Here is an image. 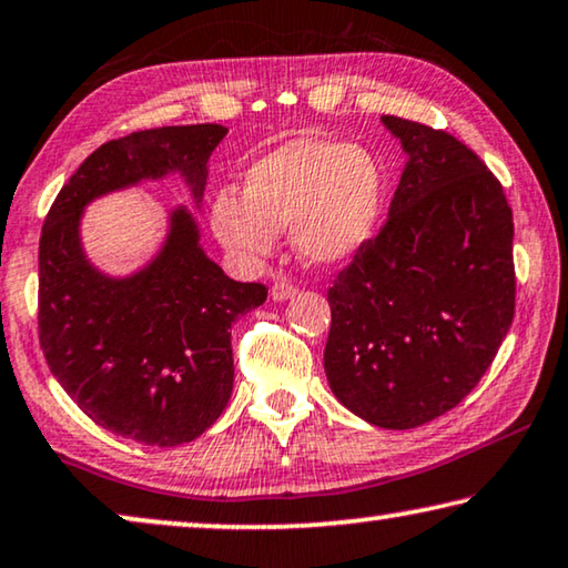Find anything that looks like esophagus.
<instances>
[{
    "mask_svg": "<svg viewBox=\"0 0 568 568\" xmlns=\"http://www.w3.org/2000/svg\"><path fill=\"white\" fill-rule=\"evenodd\" d=\"M294 294H296V286L286 282V278H278V282H274V286H272L274 302H286V300H292Z\"/></svg>",
    "mask_w": 568,
    "mask_h": 568,
    "instance_id": "obj_1",
    "label": "esophagus"
}]
</instances>
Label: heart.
Listing matches in <instances>:
<instances>
[{"label": "heart", "instance_id": "obj_1", "mask_svg": "<svg viewBox=\"0 0 568 568\" xmlns=\"http://www.w3.org/2000/svg\"><path fill=\"white\" fill-rule=\"evenodd\" d=\"M383 211V174L351 142L294 136L251 164L243 197L221 193L211 207L215 239L241 258H264L292 225L304 264L339 266L368 246Z\"/></svg>", "mask_w": 568, "mask_h": 568}]
</instances>
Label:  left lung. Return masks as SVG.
<instances>
[{
    "mask_svg": "<svg viewBox=\"0 0 568 568\" xmlns=\"http://www.w3.org/2000/svg\"><path fill=\"white\" fill-rule=\"evenodd\" d=\"M381 121L406 164L388 221L327 292L325 373L347 412L400 432L455 408L508 335L513 211L459 139Z\"/></svg>",
    "mask_w": 568,
    "mask_h": 568,
    "instance_id": "obj_1",
    "label": "left lung"
}]
</instances>
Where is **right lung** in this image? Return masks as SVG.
Here are the masks:
<instances>
[{
    "label": "right lung",
    "instance_id": "right-lung-1",
    "mask_svg": "<svg viewBox=\"0 0 568 568\" xmlns=\"http://www.w3.org/2000/svg\"><path fill=\"white\" fill-rule=\"evenodd\" d=\"M229 129L162 126L99 146L60 190L40 235V345L60 386L103 429L146 447L193 442L233 394V322L266 300L200 246L187 205L168 213L160 248L113 276L83 246L93 200L180 178L200 211L207 160Z\"/></svg>",
    "mask_w": 568,
    "mask_h": 568
}]
</instances>
